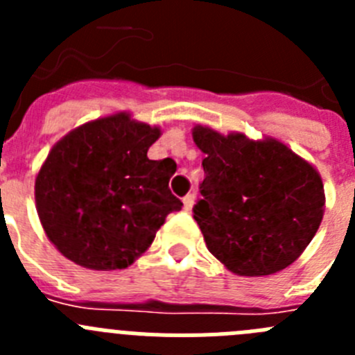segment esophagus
Segmentation results:
<instances>
[{
	"label": "esophagus",
	"mask_w": 355,
	"mask_h": 355,
	"mask_svg": "<svg viewBox=\"0 0 355 355\" xmlns=\"http://www.w3.org/2000/svg\"><path fill=\"white\" fill-rule=\"evenodd\" d=\"M193 200H196V196H193V193H188V196H184L183 197L184 209H188V211H190V209H192V206H193Z\"/></svg>",
	"instance_id": "obj_1"
}]
</instances>
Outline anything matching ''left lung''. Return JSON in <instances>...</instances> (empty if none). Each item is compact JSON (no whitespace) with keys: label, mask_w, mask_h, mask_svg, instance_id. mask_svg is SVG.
I'll list each match as a JSON object with an SVG mask.
<instances>
[{"label":"left lung","mask_w":355,"mask_h":355,"mask_svg":"<svg viewBox=\"0 0 355 355\" xmlns=\"http://www.w3.org/2000/svg\"><path fill=\"white\" fill-rule=\"evenodd\" d=\"M192 137L206 155L193 218L209 252L236 275L284 270L324 218L318 171L272 137L252 140L208 126H196Z\"/></svg>","instance_id":"left-lung-1"}]
</instances>
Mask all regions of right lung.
Listing matches in <instances>:
<instances>
[{"label": "right lung", "instance_id": "obj_1", "mask_svg": "<svg viewBox=\"0 0 355 355\" xmlns=\"http://www.w3.org/2000/svg\"><path fill=\"white\" fill-rule=\"evenodd\" d=\"M162 130L108 115L85 122L53 146L35 178L44 233L65 258L90 270L128 268L150 247L168 213L171 158L149 159Z\"/></svg>", "mask_w": 355, "mask_h": 355}]
</instances>
